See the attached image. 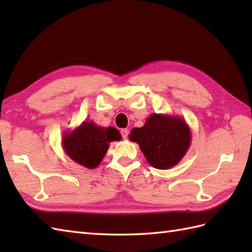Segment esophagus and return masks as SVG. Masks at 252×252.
<instances>
[{"label": "esophagus", "instance_id": "esophagus-1", "mask_svg": "<svg viewBox=\"0 0 252 252\" xmlns=\"http://www.w3.org/2000/svg\"><path fill=\"white\" fill-rule=\"evenodd\" d=\"M120 132H121V135L123 137V140H126V138H127V135H129V131H127L126 129H122Z\"/></svg>", "mask_w": 252, "mask_h": 252}]
</instances>
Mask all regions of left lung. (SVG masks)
<instances>
[{"mask_svg": "<svg viewBox=\"0 0 252 252\" xmlns=\"http://www.w3.org/2000/svg\"><path fill=\"white\" fill-rule=\"evenodd\" d=\"M129 138L138 144L152 167L167 170L183 159L190 146L191 133L183 118L152 114L142 127L132 129Z\"/></svg>", "mask_w": 252, "mask_h": 252, "instance_id": "8db88e82", "label": "left lung"}]
</instances>
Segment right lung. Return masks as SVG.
Segmentation results:
<instances>
[{
    "mask_svg": "<svg viewBox=\"0 0 252 252\" xmlns=\"http://www.w3.org/2000/svg\"><path fill=\"white\" fill-rule=\"evenodd\" d=\"M120 132L114 126H99L93 121H83L72 131L65 132L63 148L74 162L88 169H95L104 159L109 143L120 141Z\"/></svg>",
    "mask_w": 252,
    "mask_h": 252,
    "instance_id": "1",
    "label": "right lung"
}]
</instances>
